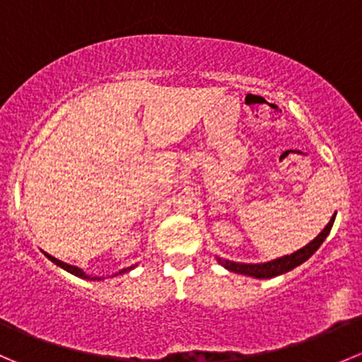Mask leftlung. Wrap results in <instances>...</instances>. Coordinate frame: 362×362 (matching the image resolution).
<instances>
[{
  "mask_svg": "<svg viewBox=\"0 0 362 362\" xmlns=\"http://www.w3.org/2000/svg\"><path fill=\"white\" fill-rule=\"evenodd\" d=\"M334 217H337V214L331 217V221L327 222L326 228L320 231V235L317 236V238H313L308 245H305L303 249L293 252V254L284 255V257L273 259V261H268V262H261V264H245V262H235V261H228V259H221V257H217V261L218 264H222L226 269H229V272L240 273V275L254 276V279H273V276L284 275V273L291 272V269H294L296 266L303 264L306 259H310L313 254H315L317 249L322 245L324 240H326L327 235H329L331 228H333Z\"/></svg>",
  "mask_w": 362,
  "mask_h": 362,
  "instance_id": "obj_1",
  "label": "left lung"
}]
</instances>
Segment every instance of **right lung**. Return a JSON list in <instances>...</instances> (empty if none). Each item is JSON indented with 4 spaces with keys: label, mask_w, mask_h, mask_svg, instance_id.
<instances>
[{
    "label": "right lung",
    "mask_w": 362,
    "mask_h": 362,
    "mask_svg": "<svg viewBox=\"0 0 362 362\" xmlns=\"http://www.w3.org/2000/svg\"><path fill=\"white\" fill-rule=\"evenodd\" d=\"M43 254H45V252H43ZM45 255H47V257L50 259V261L54 262V264L61 266V268H63V269H66V272H68V273H71V275L78 276V279H86V280H101V276H90V275H87V273H83V269L76 268V266L66 264V262L59 261V259L52 257V255H49V254H45ZM133 268H134V266H129V268H124V269H120L119 273H113V276H115V275H122V273H127V272H131V269H133Z\"/></svg>",
    "instance_id": "1"
}]
</instances>
